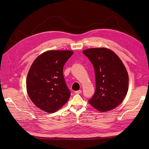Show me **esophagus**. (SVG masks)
I'll list each match as a JSON object with an SVG mask.
<instances>
[{
  "label": "esophagus",
  "mask_w": 149,
  "mask_h": 149,
  "mask_svg": "<svg viewBox=\"0 0 149 149\" xmlns=\"http://www.w3.org/2000/svg\"><path fill=\"white\" fill-rule=\"evenodd\" d=\"M81 93H82V90H81L75 91V93H76V94H81Z\"/></svg>",
  "instance_id": "34e87169"
}]
</instances>
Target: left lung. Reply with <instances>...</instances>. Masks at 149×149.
Returning a JSON list of instances; mask_svg holds the SVG:
<instances>
[{"label":"left lung","mask_w":149,"mask_h":149,"mask_svg":"<svg viewBox=\"0 0 149 149\" xmlns=\"http://www.w3.org/2000/svg\"><path fill=\"white\" fill-rule=\"evenodd\" d=\"M82 52L93 64L95 73L96 90L89 104L100 111L115 109L124 100L129 88V76L123 63L105 48Z\"/></svg>","instance_id":"8db88e82"}]
</instances>
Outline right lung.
<instances>
[{"label":"right lung","mask_w":149,"mask_h":149,"mask_svg":"<svg viewBox=\"0 0 149 149\" xmlns=\"http://www.w3.org/2000/svg\"><path fill=\"white\" fill-rule=\"evenodd\" d=\"M73 52L51 50L35 59L26 78L28 95L38 108L54 113L69 100L70 91L63 75V68Z\"/></svg>","instance_id":"right-lung-1"}]
</instances>
